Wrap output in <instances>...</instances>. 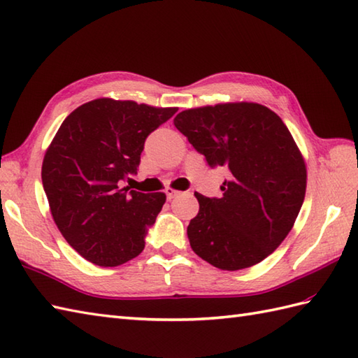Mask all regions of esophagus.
I'll return each instance as SVG.
<instances>
[{
    "instance_id": "1",
    "label": "esophagus",
    "mask_w": 358,
    "mask_h": 358,
    "mask_svg": "<svg viewBox=\"0 0 358 358\" xmlns=\"http://www.w3.org/2000/svg\"><path fill=\"white\" fill-rule=\"evenodd\" d=\"M177 195H180V192L175 191V189H172V187H167V189H166L167 200H172V199H175V196H177Z\"/></svg>"
}]
</instances>
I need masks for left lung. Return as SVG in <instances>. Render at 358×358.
Wrapping results in <instances>:
<instances>
[{"label": "left lung", "instance_id": "obj_1", "mask_svg": "<svg viewBox=\"0 0 358 358\" xmlns=\"http://www.w3.org/2000/svg\"><path fill=\"white\" fill-rule=\"evenodd\" d=\"M173 124L210 167L231 172L222 199L195 194L192 250L223 271L260 263L291 232L306 194V164L289 129L266 106L246 101L187 109Z\"/></svg>", "mask_w": 358, "mask_h": 358}]
</instances>
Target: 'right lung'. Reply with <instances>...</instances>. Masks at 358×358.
Returning a JSON list of instances; mask_svg holds the SVG:
<instances>
[{
  "label": "right lung",
  "mask_w": 358,
  "mask_h": 358,
  "mask_svg": "<svg viewBox=\"0 0 358 358\" xmlns=\"http://www.w3.org/2000/svg\"><path fill=\"white\" fill-rule=\"evenodd\" d=\"M177 110L98 98L75 109L53 136L43 187L59 232L87 262L112 268L141 254L166 195L129 191L121 181L136 173L148 135Z\"/></svg>",
  "instance_id": "obj_1"
}]
</instances>
